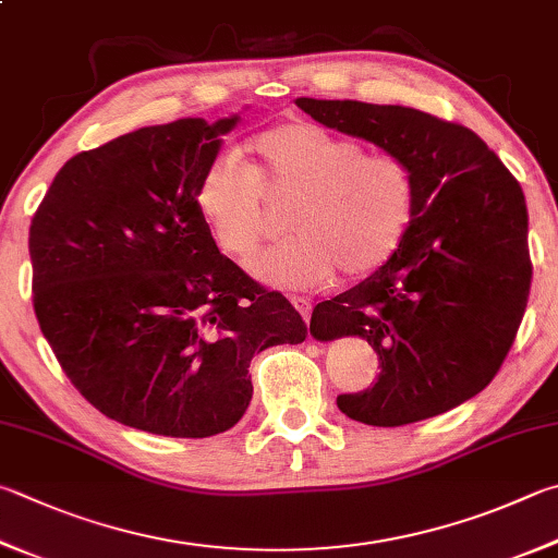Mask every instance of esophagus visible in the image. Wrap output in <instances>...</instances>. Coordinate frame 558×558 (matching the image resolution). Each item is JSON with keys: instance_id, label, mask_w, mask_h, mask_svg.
<instances>
[{"instance_id": "1", "label": "esophagus", "mask_w": 558, "mask_h": 558, "mask_svg": "<svg viewBox=\"0 0 558 558\" xmlns=\"http://www.w3.org/2000/svg\"><path fill=\"white\" fill-rule=\"evenodd\" d=\"M290 302H292V307H295V310L300 312V317L305 319V322H310V314H312V305H310V300H305V298H292Z\"/></svg>"}]
</instances>
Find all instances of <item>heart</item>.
Masks as SVG:
<instances>
[{
    "instance_id": "b5f03b06",
    "label": "heart",
    "mask_w": 558,
    "mask_h": 558,
    "mask_svg": "<svg viewBox=\"0 0 558 558\" xmlns=\"http://www.w3.org/2000/svg\"><path fill=\"white\" fill-rule=\"evenodd\" d=\"M256 166L234 150L211 156L195 182V207L217 246L246 258L268 234L263 187L295 195L288 229L295 234L248 263L268 288L305 290L339 270L366 278L388 263L412 225L417 175L395 154H366L353 138L307 119L270 126L251 141Z\"/></svg>"
}]
</instances>
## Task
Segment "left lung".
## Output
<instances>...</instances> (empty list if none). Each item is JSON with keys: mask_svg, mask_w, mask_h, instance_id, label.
<instances>
[{"mask_svg": "<svg viewBox=\"0 0 558 558\" xmlns=\"http://www.w3.org/2000/svg\"><path fill=\"white\" fill-rule=\"evenodd\" d=\"M295 105L410 160L417 175L414 217L395 256L312 312L314 337H361L380 361L378 383L339 395V410L400 427L459 408L500 371L530 298L520 182L478 134L427 111L312 97Z\"/></svg>", "mask_w": 558, "mask_h": 558, "instance_id": "obj_1", "label": "left lung"}]
</instances>
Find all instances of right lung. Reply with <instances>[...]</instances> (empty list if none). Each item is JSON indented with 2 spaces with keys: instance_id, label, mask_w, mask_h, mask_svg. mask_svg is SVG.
Returning <instances> with one entry per match:
<instances>
[{
  "instance_id": "right-lung-1",
  "label": "right lung",
  "mask_w": 558,
  "mask_h": 558,
  "mask_svg": "<svg viewBox=\"0 0 558 558\" xmlns=\"http://www.w3.org/2000/svg\"><path fill=\"white\" fill-rule=\"evenodd\" d=\"M239 114L144 126L68 160L28 229L34 310L70 383L126 427L205 439L244 417L253 353L307 324L219 253L195 182Z\"/></svg>"
}]
</instances>
